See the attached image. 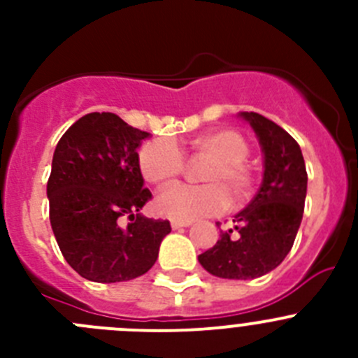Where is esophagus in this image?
I'll list each match as a JSON object with an SVG mask.
<instances>
[{"instance_id":"obj_1","label":"esophagus","mask_w":358,"mask_h":358,"mask_svg":"<svg viewBox=\"0 0 358 358\" xmlns=\"http://www.w3.org/2000/svg\"><path fill=\"white\" fill-rule=\"evenodd\" d=\"M192 226L189 220H172V229H181V227Z\"/></svg>"}]
</instances>
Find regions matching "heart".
<instances>
[{
  "instance_id": "b5f03b06",
  "label": "heart",
  "mask_w": 358,
  "mask_h": 358,
  "mask_svg": "<svg viewBox=\"0 0 358 358\" xmlns=\"http://www.w3.org/2000/svg\"><path fill=\"white\" fill-rule=\"evenodd\" d=\"M188 152L210 159L201 173L202 186L177 185L157 195L156 210L176 220H195L222 213L229 206V195L242 202L251 195L255 176L245 159L249 145L242 134L229 129L201 134L188 143ZM186 161L181 148L166 138L145 143L140 150V170L145 181L154 186H169L185 172Z\"/></svg>"
}]
</instances>
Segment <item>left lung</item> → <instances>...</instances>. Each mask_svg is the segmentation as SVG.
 <instances>
[{"instance_id":"left-lung-1","label":"left lung","mask_w":358,"mask_h":358,"mask_svg":"<svg viewBox=\"0 0 358 358\" xmlns=\"http://www.w3.org/2000/svg\"><path fill=\"white\" fill-rule=\"evenodd\" d=\"M264 152V181L233 229L220 231L213 248L199 255L208 273L226 280H255L276 268L292 249L306 197V166L292 136L258 113H240Z\"/></svg>"}]
</instances>
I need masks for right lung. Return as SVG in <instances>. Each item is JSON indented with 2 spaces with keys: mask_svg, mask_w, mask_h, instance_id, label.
I'll return each mask as SVG.
<instances>
[{
  "mask_svg": "<svg viewBox=\"0 0 358 358\" xmlns=\"http://www.w3.org/2000/svg\"><path fill=\"white\" fill-rule=\"evenodd\" d=\"M145 138L148 132L113 113H90L57 143L46 186L50 222L64 260L85 280L116 283L141 276L172 231L169 220L140 213L152 199L138 156ZM122 217L131 220L125 228Z\"/></svg>",
  "mask_w": 358,
  "mask_h": 358,
  "instance_id": "obj_1",
  "label": "right lung"
}]
</instances>
